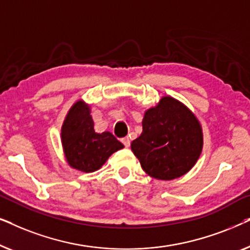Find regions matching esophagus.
<instances>
[{
  "label": "esophagus",
  "mask_w": 250,
  "mask_h": 250,
  "mask_svg": "<svg viewBox=\"0 0 250 250\" xmlns=\"http://www.w3.org/2000/svg\"><path fill=\"white\" fill-rule=\"evenodd\" d=\"M122 142H123V145L126 146V148H128L129 145H131V139H129L128 136H126V138L122 139Z\"/></svg>",
  "instance_id": "1"
}]
</instances>
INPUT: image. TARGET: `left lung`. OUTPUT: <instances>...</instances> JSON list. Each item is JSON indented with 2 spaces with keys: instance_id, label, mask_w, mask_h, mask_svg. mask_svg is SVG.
Masks as SVG:
<instances>
[{
  "instance_id": "left-lung-1",
  "label": "left lung",
  "mask_w": 250,
  "mask_h": 250,
  "mask_svg": "<svg viewBox=\"0 0 250 250\" xmlns=\"http://www.w3.org/2000/svg\"><path fill=\"white\" fill-rule=\"evenodd\" d=\"M142 128L131 149L149 176L174 180L196 165L204 146L203 127L196 115L177 99L165 95L155 107L146 109Z\"/></svg>"
}]
</instances>
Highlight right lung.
I'll use <instances>...</instances> for the list:
<instances>
[{
    "label": "right lung",
    "instance_id": "add662e5",
    "mask_svg": "<svg viewBox=\"0 0 250 250\" xmlns=\"http://www.w3.org/2000/svg\"><path fill=\"white\" fill-rule=\"evenodd\" d=\"M60 138L67 164L83 173L100 169L112 153L124 148L110 132L94 131L91 107L84 100H77L68 110Z\"/></svg>",
    "mask_w": 250,
    "mask_h": 250
}]
</instances>
